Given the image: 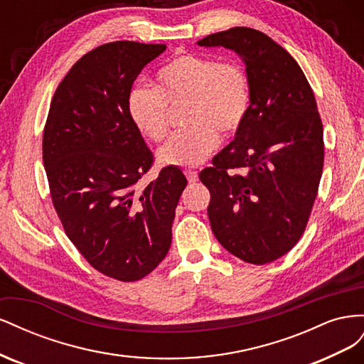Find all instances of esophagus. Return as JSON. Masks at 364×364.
I'll use <instances>...</instances> for the list:
<instances>
[{"label": "esophagus", "instance_id": "obj_1", "mask_svg": "<svg viewBox=\"0 0 364 364\" xmlns=\"http://www.w3.org/2000/svg\"><path fill=\"white\" fill-rule=\"evenodd\" d=\"M183 173H185L186 179H188L190 183H196L197 181H199V174H197V171H194V170H185Z\"/></svg>", "mask_w": 364, "mask_h": 364}]
</instances>
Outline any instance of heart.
Returning <instances> with one entry per match:
<instances>
[{
	"mask_svg": "<svg viewBox=\"0 0 364 364\" xmlns=\"http://www.w3.org/2000/svg\"><path fill=\"white\" fill-rule=\"evenodd\" d=\"M183 124L159 149L158 158L170 167H194L217 149L220 138L234 135L250 109V86L235 60H218L183 53L156 74V87L138 85L127 98L130 121L142 135L161 141L168 132V105H185Z\"/></svg>",
	"mask_w": 364,
	"mask_h": 364,
	"instance_id": "1",
	"label": "heart"
}]
</instances>
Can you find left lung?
Wrapping results in <instances>:
<instances>
[{
	"label": "left lung",
	"instance_id": "obj_1",
	"mask_svg": "<svg viewBox=\"0 0 364 364\" xmlns=\"http://www.w3.org/2000/svg\"><path fill=\"white\" fill-rule=\"evenodd\" d=\"M197 46L229 48L246 63V121L199 178L218 243L261 266L293 249L306 228L323 168L322 119L299 65L264 33L234 27Z\"/></svg>",
	"mask_w": 364,
	"mask_h": 364
}]
</instances>
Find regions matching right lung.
Here are the masks:
<instances>
[{
  "instance_id": "add662e5",
  "label": "right lung",
  "mask_w": 364,
  "mask_h": 364,
  "mask_svg": "<svg viewBox=\"0 0 364 364\" xmlns=\"http://www.w3.org/2000/svg\"><path fill=\"white\" fill-rule=\"evenodd\" d=\"M165 48L117 41L86 53L59 83L43 129V167L65 234L95 270L123 282L147 277L167 255L186 186L170 165L138 186L153 153L130 121L127 98Z\"/></svg>"
}]
</instances>
